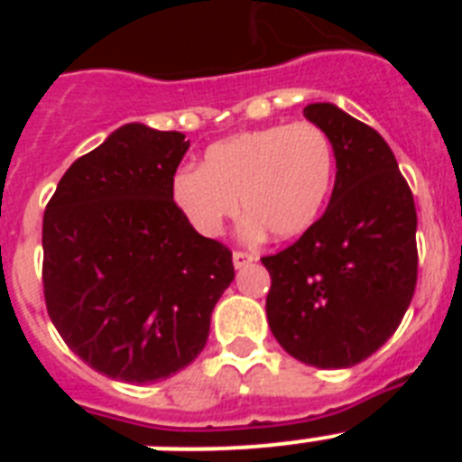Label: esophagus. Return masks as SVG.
Here are the masks:
<instances>
[{"label":"esophagus","mask_w":462,"mask_h":462,"mask_svg":"<svg viewBox=\"0 0 462 462\" xmlns=\"http://www.w3.org/2000/svg\"><path fill=\"white\" fill-rule=\"evenodd\" d=\"M252 261H256V254H252V252H243V250L234 252V266L236 268L250 266Z\"/></svg>","instance_id":"esophagus-1"}]
</instances>
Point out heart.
Returning a JSON list of instances; mask_svg holds the SVG:
<instances>
[{
	"label": "heart",
	"mask_w": 462,
	"mask_h": 462,
	"mask_svg": "<svg viewBox=\"0 0 462 462\" xmlns=\"http://www.w3.org/2000/svg\"><path fill=\"white\" fill-rule=\"evenodd\" d=\"M336 180V148L314 122L271 125L236 134L206 150L201 169L173 175L175 206L203 236H219L240 208L247 234L275 240L305 234Z\"/></svg>",
	"instance_id": "obj_1"
}]
</instances>
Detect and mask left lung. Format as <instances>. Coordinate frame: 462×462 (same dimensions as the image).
I'll use <instances>...</instances> for the list:
<instances>
[{"label":"left lung","instance_id":"8db88e82","mask_svg":"<svg viewBox=\"0 0 462 462\" xmlns=\"http://www.w3.org/2000/svg\"><path fill=\"white\" fill-rule=\"evenodd\" d=\"M303 116L333 141L336 185L296 243L261 259L268 324L298 361L352 368L393 336L414 296V196L373 126L333 104H310Z\"/></svg>","mask_w":462,"mask_h":462}]
</instances>
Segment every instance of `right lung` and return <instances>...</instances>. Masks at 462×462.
Segmentation results:
<instances>
[{
  "label": "right lung",
  "mask_w": 462,
  "mask_h": 462,
  "mask_svg": "<svg viewBox=\"0 0 462 462\" xmlns=\"http://www.w3.org/2000/svg\"><path fill=\"white\" fill-rule=\"evenodd\" d=\"M189 141L125 125L69 166L43 212L48 317L89 368L150 383L187 368L234 280L231 250L171 194Z\"/></svg>",
  "instance_id": "obj_1"
}]
</instances>
